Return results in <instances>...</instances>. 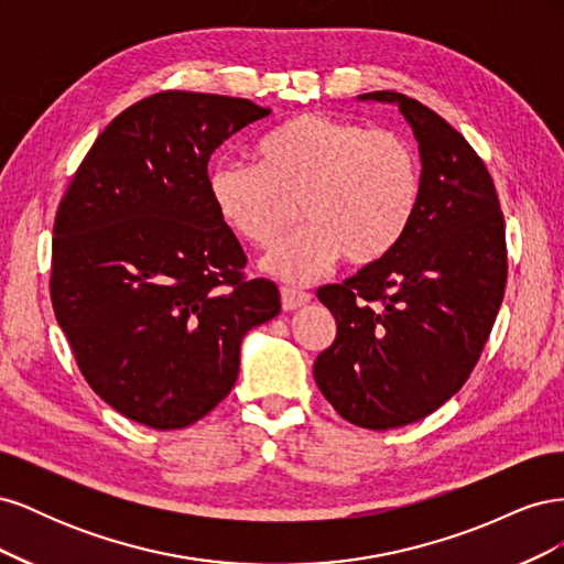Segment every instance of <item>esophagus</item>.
I'll list each match as a JSON object with an SVG mask.
<instances>
[{"label":"esophagus","instance_id":"obj_1","mask_svg":"<svg viewBox=\"0 0 564 564\" xmlns=\"http://www.w3.org/2000/svg\"><path fill=\"white\" fill-rule=\"evenodd\" d=\"M280 294H282L284 311H296V308H301V305L311 301V294L303 292V289H296V286H282Z\"/></svg>","mask_w":564,"mask_h":564}]
</instances>
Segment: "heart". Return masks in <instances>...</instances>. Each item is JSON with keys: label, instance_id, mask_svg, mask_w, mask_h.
I'll list each match as a JSON object with an SVG mask.
<instances>
[{"label": "heart", "instance_id": "1", "mask_svg": "<svg viewBox=\"0 0 564 564\" xmlns=\"http://www.w3.org/2000/svg\"><path fill=\"white\" fill-rule=\"evenodd\" d=\"M207 187L224 226L256 249L282 240L299 204L308 228L272 251L265 268L308 282L338 256L369 265L400 245L419 207L421 169L395 131L301 112L263 135L253 166L214 164Z\"/></svg>", "mask_w": 564, "mask_h": 564}]
</instances>
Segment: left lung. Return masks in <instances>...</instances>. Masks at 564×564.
<instances>
[{
	"instance_id": "left-lung-1",
	"label": "left lung",
	"mask_w": 564,
	"mask_h": 564,
	"mask_svg": "<svg viewBox=\"0 0 564 564\" xmlns=\"http://www.w3.org/2000/svg\"><path fill=\"white\" fill-rule=\"evenodd\" d=\"M360 98L398 104L412 124L421 197L395 249L317 289L336 338L313 373L346 421L390 431L433 414L480 360L506 292V224L485 162L452 124L398 91Z\"/></svg>"
}]
</instances>
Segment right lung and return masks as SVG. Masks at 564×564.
<instances>
[{
  "mask_svg": "<svg viewBox=\"0 0 564 564\" xmlns=\"http://www.w3.org/2000/svg\"><path fill=\"white\" fill-rule=\"evenodd\" d=\"M270 108L160 91L119 112L58 204L51 303L82 377L119 414L185 429L224 400L242 336L280 313L214 212L212 152Z\"/></svg>",
  "mask_w": 564,
  "mask_h": 564,
  "instance_id": "right-lung-1",
  "label": "right lung"
}]
</instances>
